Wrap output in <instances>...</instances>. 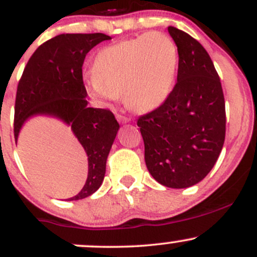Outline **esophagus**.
Returning <instances> with one entry per match:
<instances>
[{"instance_id":"obj_1","label":"esophagus","mask_w":257,"mask_h":257,"mask_svg":"<svg viewBox=\"0 0 257 257\" xmlns=\"http://www.w3.org/2000/svg\"><path fill=\"white\" fill-rule=\"evenodd\" d=\"M116 118H117V120H118L119 123H128L129 119L128 117H125V116H122V114H116Z\"/></svg>"}]
</instances>
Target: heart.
Masks as SVG:
<instances>
[{
    "mask_svg": "<svg viewBox=\"0 0 257 257\" xmlns=\"http://www.w3.org/2000/svg\"><path fill=\"white\" fill-rule=\"evenodd\" d=\"M178 67L179 51L172 37L144 34L100 49L85 90L101 105L123 93L126 106L149 112L169 98Z\"/></svg>",
    "mask_w": 257,
    "mask_h": 257,
    "instance_id": "heart-1",
    "label": "heart"
}]
</instances>
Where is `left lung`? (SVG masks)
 Listing matches in <instances>:
<instances>
[{"label":"left lung","mask_w":257,"mask_h":257,"mask_svg":"<svg viewBox=\"0 0 257 257\" xmlns=\"http://www.w3.org/2000/svg\"><path fill=\"white\" fill-rule=\"evenodd\" d=\"M179 51L178 82L164 104L139 117L145 162L170 188L198 184L219 158L226 133L225 98L215 66L198 41L169 26Z\"/></svg>","instance_id":"left-lung-1"}]
</instances>
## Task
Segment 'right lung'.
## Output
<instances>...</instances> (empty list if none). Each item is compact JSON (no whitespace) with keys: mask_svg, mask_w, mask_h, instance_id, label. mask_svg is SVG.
<instances>
[{"mask_svg":"<svg viewBox=\"0 0 257 257\" xmlns=\"http://www.w3.org/2000/svg\"><path fill=\"white\" fill-rule=\"evenodd\" d=\"M110 36L63 34L41 44L26 64L17 89L14 138L35 116H49L71 125L88 156L87 181L69 200L87 198L104 181L106 161L119 124L110 110L88 107L82 66L87 53Z\"/></svg>","mask_w":257,"mask_h":257,"instance_id":"right-lung-1","label":"right lung"}]
</instances>
